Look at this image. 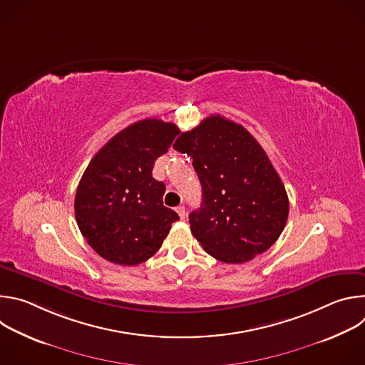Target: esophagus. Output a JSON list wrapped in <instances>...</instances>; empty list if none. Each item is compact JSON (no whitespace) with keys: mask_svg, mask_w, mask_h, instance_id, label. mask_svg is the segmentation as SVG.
Instances as JSON below:
<instances>
[{"mask_svg":"<svg viewBox=\"0 0 365 365\" xmlns=\"http://www.w3.org/2000/svg\"><path fill=\"white\" fill-rule=\"evenodd\" d=\"M176 212L179 214L180 220H185V218H186V210H185V206H178V207H176Z\"/></svg>","mask_w":365,"mask_h":365,"instance_id":"esophagus-1","label":"esophagus"}]
</instances>
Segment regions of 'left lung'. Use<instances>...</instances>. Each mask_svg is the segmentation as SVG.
I'll return each mask as SVG.
<instances>
[{
  "label": "left lung",
  "mask_w": 365,
  "mask_h": 365,
  "mask_svg": "<svg viewBox=\"0 0 365 365\" xmlns=\"http://www.w3.org/2000/svg\"><path fill=\"white\" fill-rule=\"evenodd\" d=\"M173 148L193 159L202 185V205L189 224L207 254L241 264L277 241L289 197L266 151L242 125L211 115L182 133Z\"/></svg>",
  "instance_id": "left-lung-1"
}]
</instances>
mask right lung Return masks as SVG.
<instances>
[{
    "instance_id": "obj_1",
    "label": "right lung",
    "mask_w": 365,
    "mask_h": 365,
    "mask_svg": "<svg viewBox=\"0 0 365 365\" xmlns=\"http://www.w3.org/2000/svg\"><path fill=\"white\" fill-rule=\"evenodd\" d=\"M179 128L147 118L115 134L88 165L75 217L86 242L111 263L137 266L155 254L179 215L163 205L166 186L151 175Z\"/></svg>"
}]
</instances>
